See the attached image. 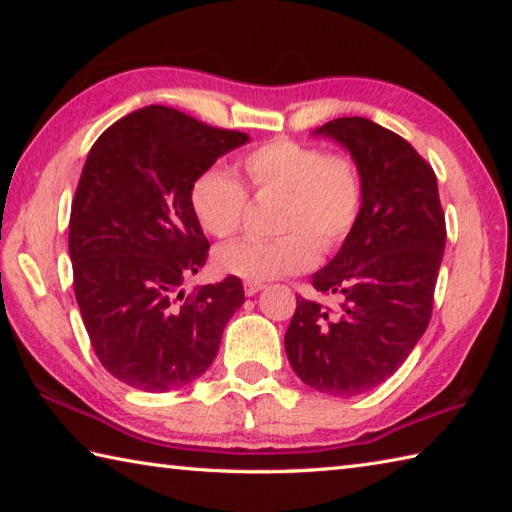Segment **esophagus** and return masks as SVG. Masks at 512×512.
Returning <instances> with one entry per match:
<instances>
[{"instance_id": "esophagus-1", "label": "esophagus", "mask_w": 512, "mask_h": 512, "mask_svg": "<svg viewBox=\"0 0 512 512\" xmlns=\"http://www.w3.org/2000/svg\"><path fill=\"white\" fill-rule=\"evenodd\" d=\"M266 286L264 284H259V281H246L244 284V290H246V295L248 297H253V295H257L259 290H264Z\"/></svg>"}]
</instances>
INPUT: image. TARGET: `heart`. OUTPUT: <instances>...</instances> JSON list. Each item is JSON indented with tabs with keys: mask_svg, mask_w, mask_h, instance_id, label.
I'll return each mask as SVG.
<instances>
[{
	"mask_svg": "<svg viewBox=\"0 0 512 512\" xmlns=\"http://www.w3.org/2000/svg\"><path fill=\"white\" fill-rule=\"evenodd\" d=\"M255 195H284L275 239L242 237L215 250L224 275L246 281L301 273L323 250L339 248L361 220L365 184L356 160L328 154L323 147L273 138L239 160ZM189 202L195 220L213 237L239 231L248 209V191L233 173L211 167L193 180Z\"/></svg>",
	"mask_w": 512,
	"mask_h": 512,
	"instance_id": "obj_1",
	"label": "heart"
}]
</instances>
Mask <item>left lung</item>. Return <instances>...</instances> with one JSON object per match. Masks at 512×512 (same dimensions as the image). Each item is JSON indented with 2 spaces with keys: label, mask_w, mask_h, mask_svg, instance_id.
<instances>
[{
  "label": "left lung",
  "mask_w": 512,
  "mask_h": 512,
  "mask_svg": "<svg viewBox=\"0 0 512 512\" xmlns=\"http://www.w3.org/2000/svg\"><path fill=\"white\" fill-rule=\"evenodd\" d=\"M350 149L361 169V220L312 286L339 306L297 297L286 332L295 374L321 394L358 396L405 363L427 330L447 224L431 165L405 138L369 118L317 129Z\"/></svg>",
  "instance_id": "8db88e82"
}]
</instances>
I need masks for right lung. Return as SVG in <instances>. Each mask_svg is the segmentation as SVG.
<instances>
[{"label":"right lung","mask_w":512,"mask_h":512,"mask_svg":"<svg viewBox=\"0 0 512 512\" xmlns=\"http://www.w3.org/2000/svg\"><path fill=\"white\" fill-rule=\"evenodd\" d=\"M246 140L149 105L90 149L70 211L74 295L101 365L129 387L162 394L200 378L244 303L233 275L189 295L182 286L209 257L191 184Z\"/></svg>","instance_id":"add662e5"}]
</instances>
